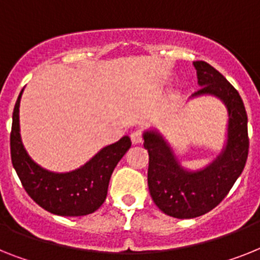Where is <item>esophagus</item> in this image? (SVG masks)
<instances>
[{
  "instance_id": "34e87169",
  "label": "esophagus",
  "mask_w": 260,
  "mask_h": 260,
  "mask_svg": "<svg viewBox=\"0 0 260 260\" xmlns=\"http://www.w3.org/2000/svg\"><path fill=\"white\" fill-rule=\"evenodd\" d=\"M131 140L134 144H140L143 141V134H141V131H135L134 134L131 135Z\"/></svg>"
}]
</instances>
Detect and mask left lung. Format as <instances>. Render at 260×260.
<instances>
[{"instance_id": "8db88e82", "label": "left lung", "mask_w": 260, "mask_h": 260, "mask_svg": "<svg viewBox=\"0 0 260 260\" xmlns=\"http://www.w3.org/2000/svg\"><path fill=\"white\" fill-rule=\"evenodd\" d=\"M201 87L189 100L213 96L226 108L228 124L219 153L200 169L181 164L165 135L150 126L144 131V148L149 154L148 186L162 213L180 219L204 215L223 200L243 172L248 154L247 113L237 89L209 63L193 62Z\"/></svg>"}]
</instances>
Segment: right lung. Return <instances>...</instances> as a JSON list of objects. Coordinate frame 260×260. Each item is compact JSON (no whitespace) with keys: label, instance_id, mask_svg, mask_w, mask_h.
<instances>
[{"label":"right lung","instance_id":"obj_1","mask_svg":"<svg viewBox=\"0 0 260 260\" xmlns=\"http://www.w3.org/2000/svg\"><path fill=\"white\" fill-rule=\"evenodd\" d=\"M23 89L13 111L10 153L12 162L25 190L37 204L52 214L82 217L91 214L103 205L112 172L126 150L129 136L102 148L95 156L70 172H52L32 160L23 147L19 126V103Z\"/></svg>","mask_w":260,"mask_h":260}]
</instances>
